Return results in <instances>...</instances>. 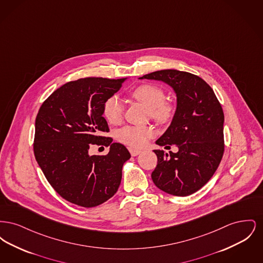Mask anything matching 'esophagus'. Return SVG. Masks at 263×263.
Masks as SVG:
<instances>
[{
	"mask_svg": "<svg viewBox=\"0 0 263 263\" xmlns=\"http://www.w3.org/2000/svg\"><path fill=\"white\" fill-rule=\"evenodd\" d=\"M129 152H130V154H131L132 157H136V156H138V155L141 153V151L135 150V149H132V148H129Z\"/></svg>",
	"mask_w": 263,
	"mask_h": 263,
	"instance_id": "1",
	"label": "esophagus"
}]
</instances>
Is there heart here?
I'll return each instance as SVG.
<instances>
[{
    "label": "heart",
    "instance_id": "obj_1",
    "mask_svg": "<svg viewBox=\"0 0 263 263\" xmlns=\"http://www.w3.org/2000/svg\"><path fill=\"white\" fill-rule=\"evenodd\" d=\"M129 96L143 103L149 108L152 119L160 124L167 123L175 114V106L172 102L166 101L163 89L153 84H143L129 91ZM104 118L112 125L119 124L123 119L124 105L117 97H109L102 106ZM155 135V130L151 126L126 125L119 129L116 138L119 142L130 148H142L148 140Z\"/></svg>",
    "mask_w": 263,
    "mask_h": 263
}]
</instances>
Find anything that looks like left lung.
Masks as SVG:
<instances>
[{
	"label": "left lung",
	"mask_w": 263,
	"mask_h": 263,
	"mask_svg": "<svg viewBox=\"0 0 263 263\" xmlns=\"http://www.w3.org/2000/svg\"><path fill=\"white\" fill-rule=\"evenodd\" d=\"M140 79L163 81L175 89L177 106L160 146L175 145L177 153L155 150L152 173L156 186L175 196H187L204 186L217 171L225 150L224 112L212 88L198 76L162 70ZM168 147V146H166Z\"/></svg>",
	"instance_id": "1"
}]
</instances>
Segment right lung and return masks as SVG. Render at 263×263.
<instances>
[{
    "mask_svg": "<svg viewBox=\"0 0 263 263\" xmlns=\"http://www.w3.org/2000/svg\"><path fill=\"white\" fill-rule=\"evenodd\" d=\"M125 79L84 78L57 88L42 103L35 119L33 152L40 168L65 200L90 208L118 190L122 165L131 155L112 143L102 116L104 101L119 90ZM92 145L111 146L107 155L90 156Z\"/></svg>",
    "mask_w": 263,
    "mask_h": 263,
    "instance_id": "obj_1",
    "label": "right lung"
}]
</instances>
